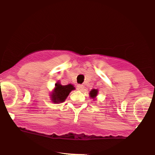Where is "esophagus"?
Instances as JSON below:
<instances>
[{
	"instance_id": "obj_1",
	"label": "esophagus",
	"mask_w": 155,
	"mask_h": 155,
	"mask_svg": "<svg viewBox=\"0 0 155 155\" xmlns=\"http://www.w3.org/2000/svg\"><path fill=\"white\" fill-rule=\"evenodd\" d=\"M77 88V90H80V91H81V90H83V89L84 88V86H83V85H78Z\"/></svg>"
}]
</instances>
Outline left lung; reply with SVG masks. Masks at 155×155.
<instances>
[{
  "label": "left lung",
  "mask_w": 155,
  "mask_h": 155,
  "mask_svg": "<svg viewBox=\"0 0 155 155\" xmlns=\"http://www.w3.org/2000/svg\"><path fill=\"white\" fill-rule=\"evenodd\" d=\"M97 94H98V90H95V89H94V90H92L90 91V95L91 98H94L97 96Z\"/></svg>",
  "instance_id": "1"
}]
</instances>
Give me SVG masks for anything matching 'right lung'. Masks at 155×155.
<instances>
[{
    "mask_svg": "<svg viewBox=\"0 0 155 155\" xmlns=\"http://www.w3.org/2000/svg\"><path fill=\"white\" fill-rule=\"evenodd\" d=\"M73 90H74V87L70 84L67 85H62L59 83H56L55 88L51 95L52 101L54 103H63L69 95L70 91Z\"/></svg>",
    "mask_w": 155,
    "mask_h": 155,
    "instance_id": "1",
    "label": "right lung"
}]
</instances>
